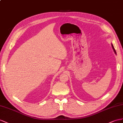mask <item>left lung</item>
Here are the masks:
<instances>
[{"label":"left lung","mask_w":123,"mask_h":123,"mask_svg":"<svg viewBox=\"0 0 123 123\" xmlns=\"http://www.w3.org/2000/svg\"><path fill=\"white\" fill-rule=\"evenodd\" d=\"M111 45H112V48H113V50H114V53H115V54L116 55V51H115V49H114V46H113V44H112V43H111Z\"/></svg>","instance_id":"left-lung-1"}]
</instances>
